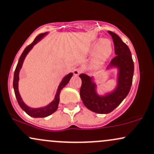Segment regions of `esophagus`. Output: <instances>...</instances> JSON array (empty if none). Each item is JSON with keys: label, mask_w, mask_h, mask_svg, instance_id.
<instances>
[{"label": "esophagus", "mask_w": 154, "mask_h": 154, "mask_svg": "<svg viewBox=\"0 0 154 154\" xmlns=\"http://www.w3.org/2000/svg\"><path fill=\"white\" fill-rule=\"evenodd\" d=\"M81 72H82V70H81L80 69H74L73 73L75 76H77V75H79Z\"/></svg>", "instance_id": "obj_1"}]
</instances>
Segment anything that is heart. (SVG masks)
<instances>
[{
    "instance_id": "b5f03b06",
    "label": "heart",
    "mask_w": 154,
    "mask_h": 154,
    "mask_svg": "<svg viewBox=\"0 0 154 154\" xmlns=\"http://www.w3.org/2000/svg\"><path fill=\"white\" fill-rule=\"evenodd\" d=\"M92 51L96 52L95 62L100 63L106 60L112 52V45L109 40H97L92 45Z\"/></svg>"
}]
</instances>
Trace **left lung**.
Returning a JSON list of instances; mask_svg holds the SVG:
<instances>
[{
	"label": "left lung",
	"instance_id": "obj_1",
	"mask_svg": "<svg viewBox=\"0 0 154 154\" xmlns=\"http://www.w3.org/2000/svg\"><path fill=\"white\" fill-rule=\"evenodd\" d=\"M108 32L113 39L116 54L109 67L116 66L119 69L116 90L105 96H100L95 91V84L93 82V78L85 74L79 75L82 79L79 91L81 99L89 110L98 114H109L122 102L130 91L134 73V63L130 48L116 33L111 31Z\"/></svg>",
	"mask_w": 154,
	"mask_h": 154
}]
</instances>
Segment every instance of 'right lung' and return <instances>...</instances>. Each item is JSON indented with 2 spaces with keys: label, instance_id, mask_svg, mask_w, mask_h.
I'll return each mask as SVG.
<instances>
[{
  "label": "right lung",
  "instance_id": "1",
  "mask_svg": "<svg viewBox=\"0 0 154 154\" xmlns=\"http://www.w3.org/2000/svg\"><path fill=\"white\" fill-rule=\"evenodd\" d=\"M47 35V32L45 33H41L35 38L34 41L30 45H29L28 46L26 47V48L24 49L23 53L21 55L20 58H19V62L17 63V66L16 67V69L14 72V82H13V86L14 89V93L16 98H17V101H18L19 105L20 106V107L24 110L28 115L32 116V117H46V116L51 115L53 113H54L55 111L57 110L58 106H59V95L60 93H61V91L63 89V88L64 87L65 85H66L68 84V82H69L70 79L72 77V73L69 74L68 75H66V77H64L62 79L61 83H60L59 88H58L57 93H56V96H55V99L53 100L52 102L50 104L46 106L43 107V108H38V109H32V108H30L26 105L25 103L23 102V100L21 98L20 95H19V90H18V82H19V71H20V69L22 68L23 61H24V59H25L26 54L29 53V51L32 48V47L34 46L38 41H40L41 40V38H43L45 35Z\"/></svg>",
  "mask_w": 154,
  "mask_h": 154
}]
</instances>
